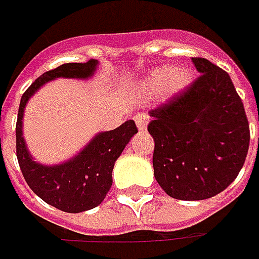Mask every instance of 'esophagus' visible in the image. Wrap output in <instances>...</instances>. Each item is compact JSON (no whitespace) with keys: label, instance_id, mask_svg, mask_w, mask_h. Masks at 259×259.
<instances>
[{"label":"esophagus","instance_id":"34e87169","mask_svg":"<svg viewBox=\"0 0 259 259\" xmlns=\"http://www.w3.org/2000/svg\"><path fill=\"white\" fill-rule=\"evenodd\" d=\"M135 119V124L138 126V130L140 131H143L147 128V124H148V115L147 114H138L134 116Z\"/></svg>","mask_w":259,"mask_h":259}]
</instances>
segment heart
Returning a JSON list of instances; mask_svg holds the SVG:
<instances>
[{"mask_svg": "<svg viewBox=\"0 0 259 259\" xmlns=\"http://www.w3.org/2000/svg\"><path fill=\"white\" fill-rule=\"evenodd\" d=\"M192 75L190 70L186 67H170V66H161L151 70L145 80L143 82V86L148 91H160L164 88V91L168 95L180 94L187 86L190 85Z\"/></svg>", "mask_w": 259, "mask_h": 259, "instance_id": "b5f03b06", "label": "heart"}]
</instances>
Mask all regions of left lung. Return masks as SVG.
I'll list each match as a JSON object with an SVG mask.
<instances>
[{
    "label": "left lung",
    "instance_id": "left-lung-1",
    "mask_svg": "<svg viewBox=\"0 0 259 259\" xmlns=\"http://www.w3.org/2000/svg\"><path fill=\"white\" fill-rule=\"evenodd\" d=\"M200 76L167 104L150 111L157 183L179 200L213 197L236 179L249 147L244 104L229 75L193 57Z\"/></svg>",
    "mask_w": 259,
    "mask_h": 259
}]
</instances>
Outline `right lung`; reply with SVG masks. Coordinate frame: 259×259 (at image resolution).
<instances>
[{"label": "right lung", "instance_id": "add662e5", "mask_svg": "<svg viewBox=\"0 0 259 259\" xmlns=\"http://www.w3.org/2000/svg\"><path fill=\"white\" fill-rule=\"evenodd\" d=\"M96 67L98 60L91 59L86 63H65L46 72L23 94L18 108L15 147L21 173L40 199L67 213L91 210L104 202L112 186L115 161L138 130L134 121L130 119L112 131L95 135L85 148L70 160L62 164L46 165L34 161L25 145L23 137L24 108L28 99L47 82L57 77L89 79L94 76Z\"/></svg>", "mask_w": 259, "mask_h": 259}]
</instances>
